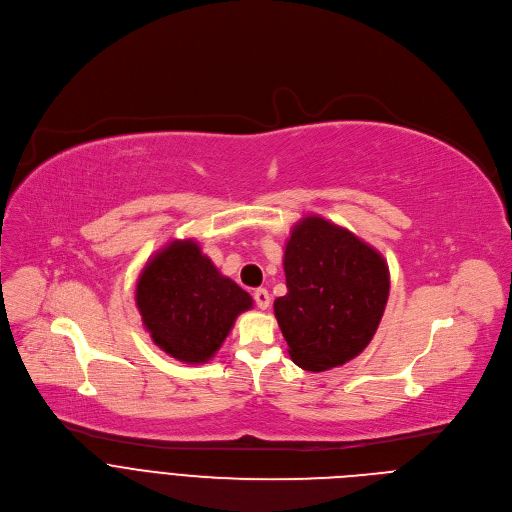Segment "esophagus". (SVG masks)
I'll return each instance as SVG.
<instances>
[{"mask_svg":"<svg viewBox=\"0 0 512 512\" xmlns=\"http://www.w3.org/2000/svg\"><path fill=\"white\" fill-rule=\"evenodd\" d=\"M253 298H255V304H257V308H259V310H267V308H269V304H271V296H269V291H267V289H263V287L255 289Z\"/></svg>","mask_w":512,"mask_h":512,"instance_id":"esophagus-1","label":"esophagus"}]
</instances>
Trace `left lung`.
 <instances>
[{
    "label": "left lung",
    "instance_id": "8db88e82",
    "mask_svg": "<svg viewBox=\"0 0 512 512\" xmlns=\"http://www.w3.org/2000/svg\"><path fill=\"white\" fill-rule=\"evenodd\" d=\"M283 271L287 294L273 312L300 369L322 373L369 346L389 300V267L375 247L306 216L285 243Z\"/></svg>",
    "mask_w": 512,
    "mask_h": 512
}]
</instances>
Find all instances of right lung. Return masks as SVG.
<instances>
[{
  "label": "right lung",
  "instance_id": "right-lung-1",
  "mask_svg": "<svg viewBox=\"0 0 512 512\" xmlns=\"http://www.w3.org/2000/svg\"><path fill=\"white\" fill-rule=\"evenodd\" d=\"M135 304L156 346L186 364L210 360L253 298L202 255L196 241H172L145 263Z\"/></svg>",
  "mask_w": 512,
  "mask_h": 512
}]
</instances>
